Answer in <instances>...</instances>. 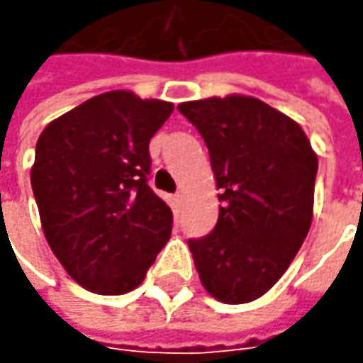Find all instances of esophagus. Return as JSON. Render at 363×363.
Listing matches in <instances>:
<instances>
[{
    "label": "esophagus",
    "instance_id": "34e87169",
    "mask_svg": "<svg viewBox=\"0 0 363 363\" xmlns=\"http://www.w3.org/2000/svg\"><path fill=\"white\" fill-rule=\"evenodd\" d=\"M174 200L175 203H184V194H182V191H177V194L174 196Z\"/></svg>",
    "mask_w": 363,
    "mask_h": 363
}]
</instances>
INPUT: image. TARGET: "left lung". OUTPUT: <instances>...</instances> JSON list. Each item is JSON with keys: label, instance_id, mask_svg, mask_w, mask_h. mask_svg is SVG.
Listing matches in <instances>:
<instances>
[{"label": "left lung", "instance_id": "left-lung-1", "mask_svg": "<svg viewBox=\"0 0 363 363\" xmlns=\"http://www.w3.org/2000/svg\"><path fill=\"white\" fill-rule=\"evenodd\" d=\"M200 131L220 189L214 230L188 240L214 299L262 297L289 269L313 218L317 155L299 125L255 96L177 105Z\"/></svg>", "mask_w": 363, "mask_h": 363}]
</instances>
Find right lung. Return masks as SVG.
<instances>
[{
    "label": "right lung",
    "mask_w": 363,
    "mask_h": 363,
    "mask_svg": "<svg viewBox=\"0 0 363 363\" xmlns=\"http://www.w3.org/2000/svg\"><path fill=\"white\" fill-rule=\"evenodd\" d=\"M165 101L103 92L52 121L35 143L32 189L52 252L78 285L125 295L172 236L174 214L147 186Z\"/></svg>",
    "instance_id": "right-lung-1"
}]
</instances>
